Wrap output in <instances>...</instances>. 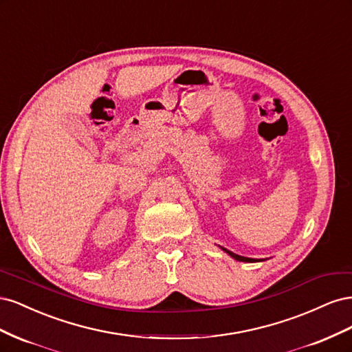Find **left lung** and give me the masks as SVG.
<instances>
[{
	"instance_id": "obj_1",
	"label": "left lung",
	"mask_w": 352,
	"mask_h": 352,
	"mask_svg": "<svg viewBox=\"0 0 352 352\" xmlns=\"http://www.w3.org/2000/svg\"><path fill=\"white\" fill-rule=\"evenodd\" d=\"M223 251H226L230 257H233L235 260H238V261H245V263H252V261H255V258H247V257H242V255H238V254H235V252H232V251H229V250H226V248H223Z\"/></svg>"
}]
</instances>
